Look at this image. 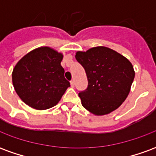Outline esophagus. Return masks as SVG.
<instances>
[{
    "instance_id": "esophagus-1",
    "label": "esophagus",
    "mask_w": 156,
    "mask_h": 156,
    "mask_svg": "<svg viewBox=\"0 0 156 156\" xmlns=\"http://www.w3.org/2000/svg\"><path fill=\"white\" fill-rule=\"evenodd\" d=\"M70 83H71V86L73 87H73H74V85H75L74 80H71V81H70Z\"/></svg>"
}]
</instances>
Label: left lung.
Returning <instances> with one entry per match:
<instances>
[{"instance_id": "obj_1", "label": "left lung", "mask_w": 156, "mask_h": 156, "mask_svg": "<svg viewBox=\"0 0 156 156\" xmlns=\"http://www.w3.org/2000/svg\"><path fill=\"white\" fill-rule=\"evenodd\" d=\"M75 57L88 78L87 88L78 93L82 105L95 115H107L119 108L127 98L134 81L130 62L105 47L78 51Z\"/></svg>"}]
</instances>
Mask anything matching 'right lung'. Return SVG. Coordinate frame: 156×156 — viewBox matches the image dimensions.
<instances>
[{
	"instance_id": "1",
	"label": "right lung",
	"mask_w": 156,
	"mask_h": 156,
	"mask_svg": "<svg viewBox=\"0 0 156 156\" xmlns=\"http://www.w3.org/2000/svg\"><path fill=\"white\" fill-rule=\"evenodd\" d=\"M62 55L53 49L37 48L24 56L12 72L16 94L36 109H48L58 104L70 83L61 66Z\"/></svg>"
}]
</instances>
